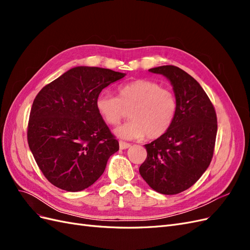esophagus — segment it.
Wrapping results in <instances>:
<instances>
[{
    "label": "esophagus",
    "instance_id": "1",
    "mask_svg": "<svg viewBox=\"0 0 250 250\" xmlns=\"http://www.w3.org/2000/svg\"><path fill=\"white\" fill-rule=\"evenodd\" d=\"M119 146H120V149L124 150V149H128V148H129L131 145H130V144H128V143H125V142L120 141V143H119Z\"/></svg>",
    "mask_w": 250,
    "mask_h": 250
}]
</instances>
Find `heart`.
Wrapping results in <instances>:
<instances>
[{
    "mask_svg": "<svg viewBox=\"0 0 250 250\" xmlns=\"http://www.w3.org/2000/svg\"><path fill=\"white\" fill-rule=\"evenodd\" d=\"M96 108L109 125H118L129 110L130 121L116 129L118 137L133 140L146 135L156 140L169 130L176 116L177 100L172 90L160 83L139 79L118 88V97L100 93L96 98Z\"/></svg>",
    "mask_w": 250,
    "mask_h": 250,
    "instance_id": "heart-1",
    "label": "heart"
}]
</instances>
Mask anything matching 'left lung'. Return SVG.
I'll return each mask as SVG.
<instances>
[{
	"label": "left lung",
	"instance_id": "obj_1",
	"mask_svg": "<svg viewBox=\"0 0 250 250\" xmlns=\"http://www.w3.org/2000/svg\"><path fill=\"white\" fill-rule=\"evenodd\" d=\"M149 72L170 80L177 110L169 130L145 145L147 158L140 174L154 191L174 195L191 188L208 168L214 154L217 116L203 88L184 70L162 65Z\"/></svg>",
	"mask_w": 250,
	"mask_h": 250
}]
</instances>
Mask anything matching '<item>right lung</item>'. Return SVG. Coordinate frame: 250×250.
Instances as JSON below:
<instances>
[{
  "instance_id": "obj_1",
  "label": "right lung",
  "mask_w": 250,
  "mask_h": 250,
  "mask_svg": "<svg viewBox=\"0 0 250 250\" xmlns=\"http://www.w3.org/2000/svg\"><path fill=\"white\" fill-rule=\"evenodd\" d=\"M124 73L76 66L43 86L30 111L28 144L52 185L67 192L92 186L119 142L96 108V98Z\"/></svg>"
}]
</instances>
